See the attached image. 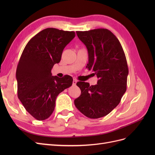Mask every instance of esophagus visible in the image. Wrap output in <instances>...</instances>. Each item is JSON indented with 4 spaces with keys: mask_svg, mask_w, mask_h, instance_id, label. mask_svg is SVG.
<instances>
[{
    "mask_svg": "<svg viewBox=\"0 0 155 155\" xmlns=\"http://www.w3.org/2000/svg\"><path fill=\"white\" fill-rule=\"evenodd\" d=\"M77 82H78V80H77V79H73V81H72L73 85H76Z\"/></svg>",
    "mask_w": 155,
    "mask_h": 155,
    "instance_id": "esophagus-1",
    "label": "esophagus"
}]
</instances>
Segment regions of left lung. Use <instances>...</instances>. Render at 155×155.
<instances>
[{"mask_svg":"<svg viewBox=\"0 0 155 155\" xmlns=\"http://www.w3.org/2000/svg\"><path fill=\"white\" fill-rule=\"evenodd\" d=\"M88 50V63L98 78L97 85L78 81L81 95L75 106L88 118L104 117L113 110L127 90L129 69L124 51L119 40L107 29L76 31Z\"/></svg>","mask_w":155,"mask_h":155,"instance_id":"8db88e82","label":"left lung"}]
</instances>
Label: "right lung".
Returning a JSON list of instances; mask_svg holds the SVG:
<instances>
[{
    "label": "right lung",
    "mask_w": 155,
    "mask_h": 155,
    "mask_svg": "<svg viewBox=\"0 0 155 155\" xmlns=\"http://www.w3.org/2000/svg\"><path fill=\"white\" fill-rule=\"evenodd\" d=\"M74 37V31L48 28L33 37L21 54L16 70L17 95L37 120L49 118L59 94L72 85L71 76H52L51 70L60 62L64 47Z\"/></svg>",
    "instance_id": "add662e5"
}]
</instances>
